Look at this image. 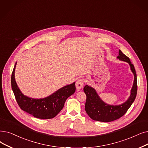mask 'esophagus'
I'll use <instances>...</instances> for the list:
<instances>
[{
  "label": "esophagus",
  "instance_id": "34e87169",
  "mask_svg": "<svg viewBox=\"0 0 148 148\" xmlns=\"http://www.w3.org/2000/svg\"><path fill=\"white\" fill-rule=\"evenodd\" d=\"M83 80L82 79H79L75 83V87L76 89L80 90L83 88Z\"/></svg>",
  "mask_w": 148,
  "mask_h": 148
}]
</instances>
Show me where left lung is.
<instances>
[{
  "instance_id": "obj_1",
  "label": "left lung",
  "mask_w": 148,
  "mask_h": 148,
  "mask_svg": "<svg viewBox=\"0 0 148 148\" xmlns=\"http://www.w3.org/2000/svg\"><path fill=\"white\" fill-rule=\"evenodd\" d=\"M117 59L120 61L127 62L134 74V82L131 89L130 97L120 105H110L103 100L96 90L91 86L86 85L83 88L86 95L85 111L89 117L94 120L102 122H110L121 117L130 108L136 99L137 91V74L134 65L130 59L119 49Z\"/></svg>"
}]
</instances>
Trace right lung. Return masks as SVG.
Listing matches in <instances>:
<instances>
[{
  "instance_id": "1",
  "label": "right lung",
  "mask_w": 148,
  "mask_h": 148,
  "mask_svg": "<svg viewBox=\"0 0 148 148\" xmlns=\"http://www.w3.org/2000/svg\"><path fill=\"white\" fill-rule=\"evenodd\" d=\"M11 75V88L16 101L22 110L36 118L53 119L62 110L66 99L75 91V82L64 86L48 97L34 99L24 95L17 86L15 79V69Z\"/></svg>"
}]
</instances>
